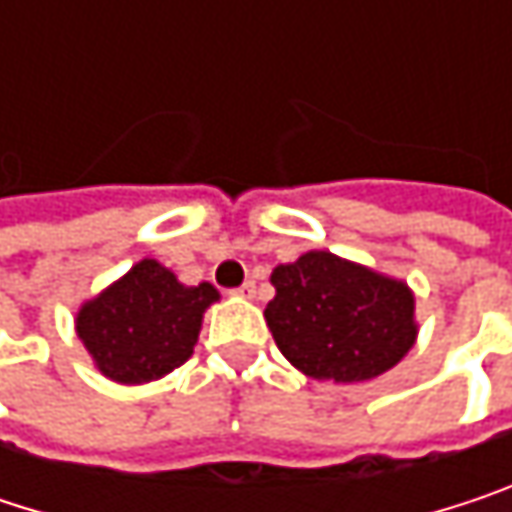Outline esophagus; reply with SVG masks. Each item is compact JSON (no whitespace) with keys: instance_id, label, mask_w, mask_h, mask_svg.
Segmentation results:
<instances>
[{"instance_id":"esophagus-1","label":"esophagus","mask_w":512,"mask_h":512,"mask_svg":"<svg viewBox=\"0 0 512 512\" xmlns=\"http://www.w3.org/2000/svg\"><path fill=\"white\" fill-rule=\"evenodd\" d=\"M234 293H237V296H243V299H252V296H255V281H246V284H240Z\"/></svg>"}]
</instances>
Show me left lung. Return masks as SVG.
Instances as JSON below:
<instances>
[{"label":"left lung","instance_id":"left-lung-1","mask_svg":"<svg viewBox=\"0 0 512 512\" xmlns=\"http://www.w3.org/2000/svg\"><path fill=\"white\" fill-rule=\"evenodd\" d=\"M266 326L293 367L311 379L364 382L391 370L415 344V296L388 275L332 252L272 269Z\"/></svg>","mask_w":512,"mask_h":512}]
</instances>
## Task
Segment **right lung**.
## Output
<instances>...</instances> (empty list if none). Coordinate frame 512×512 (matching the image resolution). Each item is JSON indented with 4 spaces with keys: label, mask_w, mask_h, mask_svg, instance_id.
Instances as JSON below:
<instances>
[{
    "label": "right lung",
    "mask_w": 512,
    "mask_h": 512,
    "mask_svg": "<svg viewBox=\"0 0 512 512\" xmlns=\"http://www.w3.org/2000/svg\"><path fill=\"white\" fill-rule=\"evenodd\" d=\"M219 299L207 281L186 287L151 257L85 302L76 335L97 370L121 385H142L192 356L204 311Z\"/></svg>",
    "instance_id": "1"
}]
</instances>
